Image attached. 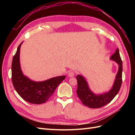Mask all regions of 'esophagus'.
Returning <instances> with one entry per match:
<instances>
[{"mask_svg": "<svg viewBox=\"0 0 135 135\" xmlns=\"http://www.w3.org/2000/svg\"><path fill=\"white\" fill-rule=\"evenodd\" d=\"M75 75V73L74 71H70L68 73V76L69 77H73Z\"/></svg>", "mask_w": 135, "mask_h": 135, "instance_id": "1", "label": "esophagus"}]
</instances>
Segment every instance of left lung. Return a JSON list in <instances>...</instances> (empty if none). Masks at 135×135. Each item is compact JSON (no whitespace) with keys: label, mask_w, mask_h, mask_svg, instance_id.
Here are the masks:
<instances>
[{"label":"left lung","mask_w":135,"mask_h":135,"mask_svg":"<svg viewBox=\"0 0 135 135\" xmlns=\"http://www.w3.org/2000/svg\"><path fill=\"white\" fill-rule=\"evenodd\" d=\"M110 59L115 61L119 65V69L116 75L115 80L112 88L107 92L102 95L94 94L89 88L87 82L81 75H78L76 76L78 88L77 95L82 102L83 105L89 108H100L110 103L119 92L122 82V70L123 65L120 58L118 48L115 53L111 56Z\"/></svg>","instance_id":"left-lung-1"}]
</instances>
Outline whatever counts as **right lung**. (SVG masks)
<instances>
[{
    "label": "right lung",
    "instance_id": "obj_1",
    "mask_svg": "<svg viewBox=\"0 0 135 135\" xmlns=\"http://www.w3.org/2000/svg\"><path fill=\"white\" fill-rule=\"evenodd\" d=\"M20 44L13 56L12 63V81L15 90L28 103L40 104L46 103L54 93L59 84L65 79V76L52 78L40 82H35L24 76L20 64Z\"/></svg>",
    "mask_w": 135,
    "mask_h": 135
}]
</instances>
